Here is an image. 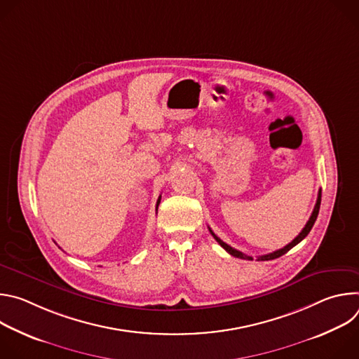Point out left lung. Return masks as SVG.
Masks as SVG:
<instances>
[{
  "mask_svg": "<svg viewBox=\"0 0 359 359\" xmlns=\"http://www.w3.org/2000/svg\"><path fill=\"white\" fill-rule=\"evenodd\" d=\"M320 204H321V190L318 191V198H317V203H316V208H314V210H313V215H311V217H310V220L306 222V224H305V227L301 230V233L291 241V243H288L285 247H283V248H280V250H277V251H273V252H270V254H266V255H260V257L257 259L259 262H267V260H274V259H278V257H281L283 254H285L287 251H290L294 245H297L299 241H302L306 236H309V233L311 231V229H313V226H314V223H316V220H317V216H318V212H320ZM209 230H210V233H212V236L216 238V241L229 252V254H231V255H234V257H237V259H244V260H252V257H250V255H247V254H244V252H241V251H238V250H236V248H233V247H230L229 244H226L223 240H220L213 231H212V229L209 227Z\"/></svg>",
  "mask_w": 359,
  "mask_h": 359,
  "instance_id": "8db88e82",
  "label": "left lung"
}]
</instances>
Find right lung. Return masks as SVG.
Segmentation results:
<instances>
[{
  "instance_id": "obj_1",
  "label": "right lung",
  "mask_w": 359,
  "mask_h": 359,
  "mask_svg": "<svg viewBox=\"0 0 359 359\" xmlns=\"http://www.w3.org/2000/svg\"><path fill=\"white\" fill-rule=\"evenodd\" d=\"M159 203H161V196H159V198H158V203H156V210H158V208H159Z\"/></svg>"
}]
</instances>
